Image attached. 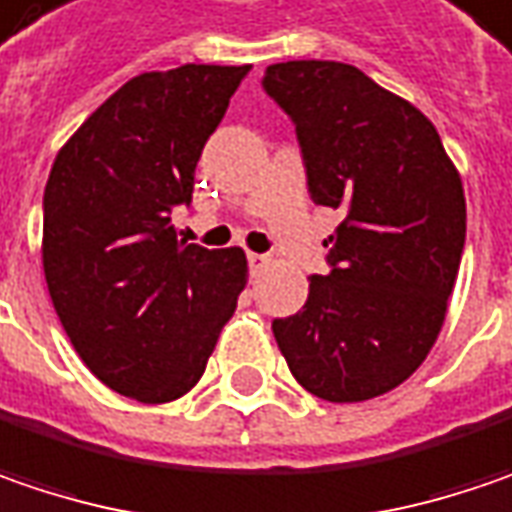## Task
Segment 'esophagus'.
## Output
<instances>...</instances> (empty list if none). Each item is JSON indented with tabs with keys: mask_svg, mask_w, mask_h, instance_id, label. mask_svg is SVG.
I'll return each mask as SVG.
<instances>
[{
	"mask_svg": "<svg viewBox=\"0 0 512 512\" xmlns=\"http://www.w3.org/2000/svg\"><path fill=\"white\" fill-rule=\"evenodd\" d=\"M247 262H250V273L256 276V273H262V270L268 268V256H262V253H247Z\"/></svg>",
	"mask_w": 512,
	"mask_h": 512,
	"instance_id": "obj_1",
	"label": "esophagus"
}]
</instances>
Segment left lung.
Returning a JSON list of instances; mask_svg holds the SVG:
<instances>
[{
  "instance_id": "1",
  "label": "left lung",
  "mask_w": 512,
  "mask_h": 512,
  "mask_svg": "<svg viewBox=\"0 0 512 512\" xmlns=\"http://www.w3.org/2000/svg\"><path fill=\"white\" fill-rule=\"evenodd\" d=\"M262 86L294 120L311 198L340 210L328 276L273 320L288 369L331 403H360L412 377L447 320L467 201L432 120L331 60L268 65Z\"/></svg>"
}]
</instances>
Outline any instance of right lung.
I'll use <instances>...</instances> for the list:
<instances>
[{"label": "right lung", "instance_id": "obj_1", "mask_svg": "<svg viewBox=\"0 0 512 512\" xmlns=\"http://www.w3.org/2000/svg\"><path fill=\"white\" fill-rule=\"evenodd\" d=\"M247 71L138 74L54 158L42 198L48 294L80 360L117 395H187L247 285L242 247L187 244L169 224Z\"/></svg>", "mask_w": 512, "mask_h": 512}]
</instances>
